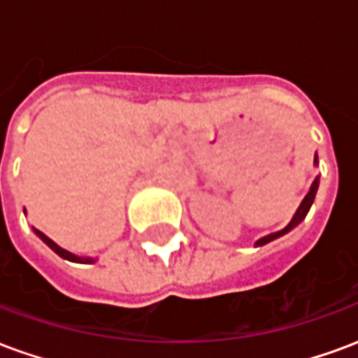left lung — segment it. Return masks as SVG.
Returning a JSON list of instances; mask_svg holds the SVG:
<instances>
[{
  "mask_svg": "<svg viewBox=\"0 0 358 358\" xmlns=\"http://www.w3.org/2000/svg\"><path fill=\"white\" fill-rule=\"evenodd\" d=\"M315 164H318V157H316V155H315ZM318 184H320V178L316 176L315 182L310 184V189H308V194L305 195V199L301 201V205L297 207V210H295V215H293V218L289 220V224L285 226V228H282V230H278V232H272V234H268V236L261 238V240H257L255 248H263V245H266V243H270V241H274V240H278V238H282V236H285L287 232H292L295 226L301 224V222L305 220L308 209H310V207H313V203H315L316 192H318Z\"/></svg>",
  "mask_w": 358,
  "mask_h": 358,
  "instance_id": "left-lung-1",
  "label": "left lung"
}]
</instances>
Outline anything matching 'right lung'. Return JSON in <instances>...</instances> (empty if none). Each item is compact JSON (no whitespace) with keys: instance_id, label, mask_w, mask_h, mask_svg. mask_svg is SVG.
<instances>
[{"instance_id":"right-lung-1","label":"right lung","mask_w":358,"mask_h":358,"mask_svg":"<svg viewBox=\"0 0 358 358\" xmlns=\"http://www.w3.org/2000/svg\"><path fill=\"white\" fill-rule=\"evenodd\" d=\"M34 234L38 236V238H40V240L43 241V243H45V245H48V248L51 249V251H55L59 257H63V259L71 261V263H82V264L95 263L94 257H78V255H74V253H71V251H66V249L59 248L55 241L51 240V238H48V236H45L43 232H40V230H36V228H34Z\"/></svg>"}]
</instances>
